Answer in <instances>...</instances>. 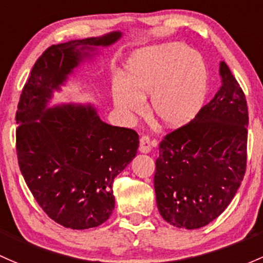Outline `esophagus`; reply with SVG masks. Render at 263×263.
I'll list each match as a JSON object with an SVG mask.
<instances>
[{
    "mask_svg": "<svg viewBox=\"0 0 263 263\" xmlns=\"http://www.w3.org/2000/svg\"><path fill=\"white\" fill-rule=\"evenodd\" d=\"M154 145H156V142H155V141H151L150 137L142 136L140 139V147H139L140 153H142V154L150 153L151 147H153Z\"/></svg>",
    "mask_w": 263,
    "mask_h": 263,
    "instance_id": "1",
    "label": "esophagus"
}]
</instances>
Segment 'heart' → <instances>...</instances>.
Segmentation results:
<instances>
[{
	"label": "heart",
	"instance_id": "obj_1",
	"mask_svg": "<svg viewBox=\"0 0 263 263\" xmlns=\"http://www.w3.org/2000/svg\"><path fill=\"white\" fill-rule=\"evenodd\" d=\"M208 90V69L203 57L178 41L135 52L127 63V81L116 78L112 97L127 118L141 115L151 95L154 116L168 128L194 120Z\"/></svg>",
	"mask_w": 263,
	"mask_h": 263
}]
</instances>
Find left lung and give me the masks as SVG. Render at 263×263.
<instances>
[{
    "instance_id": "obj_1",
    "label": "left lung",
    "mask_w": 263,
    "mask_h": 263,
    "mask_svg": "<svg viewBox=\"0 0 263 263\" xmlns=\"http://www.w3.org/2000/svg\"><path fill=\"white\" fill-rule=\"evenodd\" d=\"M222 85L189 123L160 142L154 185L161 217L198 229L226 211L243 180L247 161V102L224 62Z\"/></svg>"
}]
</instances>
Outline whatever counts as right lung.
Returning a JSON list of instances; mask_svg holds the SVG:
<instances>
[{"label":"right lung","mask_w":263,"mask_h":263,"mask_svg":"<svg viewBox=\"0 0 263 263\" xmlns=\"http://www.w3.org/2000/svg\"><path fill=\"white\" fill-rule=\"evenodd\" d=\"M121 31L70 40L43 52L22 89L16 150L22 176L43 211L65 228L88 229L115 209L112 185L136 156L139 135L108 124L92 103L50 106L83 63L113 45Z\"/></svg>","instance_id":"add662e5"}]
</instances>
